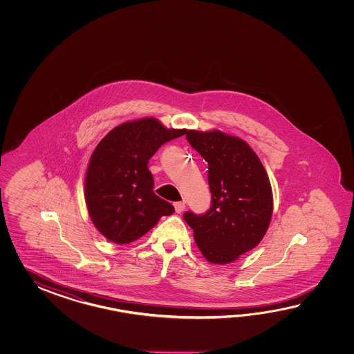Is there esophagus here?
Segmentation results:
<instances>
[{
    "mask_svg": "<svg viewBox=\"0 0 354 354\" xmlns=\"http://www.w3.org/2000/svg\"><path fill=\"white\" fill-rule=\"evenodd\" d=\"M174 209H176V212L177 214H180L182 211L186 209V203H174Z\"/></svg>",
    "mask_w": 354,
    "mask_h": 354,
    "instance_id": "esophagus-1",
    "label": "esophagus"
}]
</instances>
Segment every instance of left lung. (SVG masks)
Returning a JSON list of instances; mask_svg holds the SVG:
<instances>
[{
  "label": "left lung",
  "mask_w": 354,
  "mask_h": 354,
  "mask_svg": "<svg viewBox=\"0 0 354 354\" xmlns=\"http://www.w3.org/2000/svg\"><path fill=\"white\" fill-rule=\"evenodd\" d=\"M186 138L209 165L211 207L203 215L186 211L183 218L209 262L230 263L256 248L267 233L273 211L271 182L241 138L220 130H186Z\"/></svg>",
  "instance_id": "obj_1"
}]
</instances>
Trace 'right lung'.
I'll return each instance as SVG.
<instances>
[{
    "instance_id": "add662e5",
    "label": "right lung",
    "mask_w": 354,
    "mask_h": 354,
    "mask_svg": "<svg viewBox=\"0 0 354 354\" xmlns=\"http://www.w3.org/2000/svg\"><path fill=\"white\" fill-rule=\"evenodd\" d=\"M186 134L154 118L128 121L113 129L91 156L84 198L93 225L106 239L128 244L154 227L174 207L153 192L148 162L160 145Z\"/></svg>"
}]
</instances>
